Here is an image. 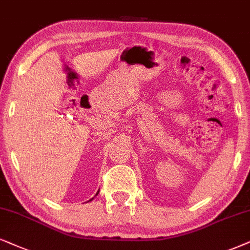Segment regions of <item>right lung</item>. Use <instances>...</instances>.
Instances as JSON below:
<instances>
[{
    "label": "right lung",
    "instance_id": "right-lung-1",
    "mask_svg": "<svg viewBox=\"0 0 250 250\" xmlns=\"http://www.w3.org/2000/svg\"><path fill=\"white\" fill-rule=\"evenodd\" d=\"M96 195H98V192H97V194ZM92 200H93V198H92ZM92 200H90V201H92Z\"/></svg>",
    "mask_w": 250,
    "mask_h": 250
}]
</instances>
